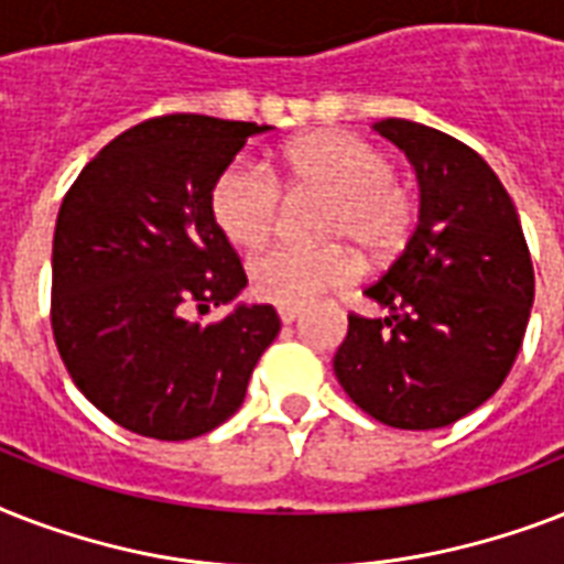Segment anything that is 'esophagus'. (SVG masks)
Masks as SVG:
<instances>
[{"label": "esophagus", "instance_id": "obj_1", "mask_svg": "<svg viewBox=\"0 0 564 564\" xmlns=\"http://www.w3.org/2000/svg\"><path fill=\"white\" fill-rule=\"evenodd\" d=\"M299 313L301 307H290V304H281V307H278V316H281L283 325H292V322L299 318Z\"/></svg>", "mask_w": 564, "mask_h": 564}]
</instances>
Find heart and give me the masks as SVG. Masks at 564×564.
<instances>
[{
	"label": "heart",
	"mask_w": 564,
	"mask_h": 564,
	"mask_svg": "<svg viewBox=\"0 0 564 564\" xmlns=\"http://www.w3.org/2000/svg\"><path fill=\"white\" fill-rule=\"evenodd\" d=\"M283 178L292 193L325 195L316 234L351 242L369 260H389L406 246L415 202L394 178L392 161L348 131H316L283 152ZM281 187L263 163L239 158L210 189V213L234 246H260L281 216ZM351 251L339 242L272 246L251 257L248 281L257 299L307 304L354 274Z\"/></svg>",
	"instance_id": "b5f03b06"
}]
</instances>
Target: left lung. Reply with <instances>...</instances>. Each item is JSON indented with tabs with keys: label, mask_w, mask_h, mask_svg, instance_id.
I'll return each mask as SVG.
<instances>
[{
	"label": "left lung",
	"mask_w": 564,
	"mask_h": 564,
	"mask_svg": "<svg viewBox=\"0 0 564 564\" xmlns=\"http://www.w3.org/2000/svg\"><path fill=\"white\" fill-rule=\"evenodd\" d=\"M371 128L415 170L419 225L366 286L386 316H348L336 380L389 427H447L507 380L533 307V260L516 204L474 149L410 119Z\"/></svg>",
	"instance_id": "left-lung-1"
}]
</instances>
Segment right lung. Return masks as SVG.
<instances>
[{
	"instance_id": "obj_1",
	"label": "right lung",
	"mask_w": 564,
	"mask_h": 564,
	"mask_svg": "<svg viewBox=\"0 0 564 564\" xmlns=\"http://www.w3.org/2000/svg\"><path fill=\"white\" fill-rule=\"evenodd\" d=\"M272 126L172 113L128 128L75 178L52 242V330L73 383L119 427L161 442L210 433L246 401L281 318L234 301L246 272L210 189ZM234 303L216 326L193 306Z\"/></svg>"
}]
</instances>
